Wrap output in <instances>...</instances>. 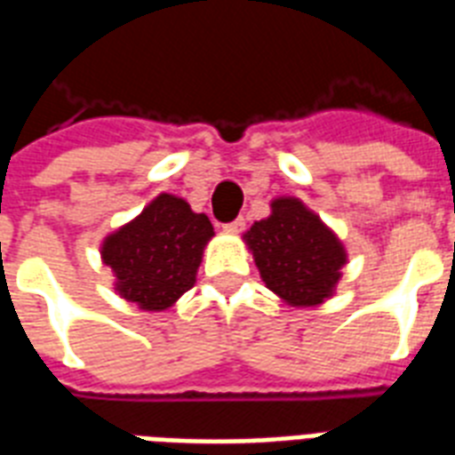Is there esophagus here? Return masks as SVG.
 I'll list each match as a JSON object with an SVG mask.
<instances>
[{
	"label": "esophagus",
	"mask_w": 455,
	"mask_h": 455,
	"mask_svg": "<svg viewBox=\"0 0 455 455\" xmlns=\"http://www.w3.org/2000/svg\"><path fill=\"white\" fill-rule=\"evenodd\" d=\"M246 228V220L244 218H237V220H232V223L223 225L225 232H232V235H237V232H242Z\"/></svg>",
	"instance_id": "esophagus-1"
}]
</instances>
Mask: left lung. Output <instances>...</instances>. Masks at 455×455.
I'll use <instances>...</instances> for the list:
<instances>
[{
    "instance_id": "left-lung-1",
    "label": "left lung",
    "mask_w": 455,
    "mask_h": 455,
    "mask_svg": "<svg viewBox=\"0 0 455 455\" xmlns=\"http://www.w3.org/2000/svg\"><path fill=\"white\" fill-rule=\"evenodd\" d=\"M265 286L291 307H315L336 293L347 263L338 235L298 197L270 202V216L244 232Z\"/></svg>"
}]
</instances>
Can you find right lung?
Returning <instances> with one entry per match:
<instances>
[{"instance_id":"obj_1","label":"right lung","mask_w":455,"mask_h":455,"mask_svg":"<svg viewBox=\"0 0 455 455\" xmlns=\"http://www.w3.org/2000/svg\"><path fill=\"white\" fill-rule=\"evenodd\" d=\"M213 235L206 213H195L183 197L162 192L103 239L100 258L115 275L119 296L145 312H162L195 286Z\"/></svg>"}]
</instances>
